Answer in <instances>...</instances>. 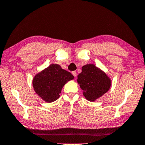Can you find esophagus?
Wrapping results in <instances>:
<instances>
[{
    "label": "esophagus",
    "mask_w": 145,
    "mask_h": 145,
    "mask_svg": "<svg viewBox=\"0 0 145 145\" xmlns=\"http://www.w3.org/2000/svg\"><path fill=\"white\" fill-rule=\"evenodd\" d=\"M72 74H73V76H74V77H76V71H72Z\"/></svg>",
    "instance_id": "esophagus-1"
}]
</instances>
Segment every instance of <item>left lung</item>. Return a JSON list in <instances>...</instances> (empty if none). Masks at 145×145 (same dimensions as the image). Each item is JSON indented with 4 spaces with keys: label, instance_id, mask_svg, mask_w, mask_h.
Wrapping results in <instances>:
<instances>
[{
    "label": "left lung",
    "instance_id": "obj_1",
    "mask_svg": "<svg viewBox=\"0 0 145 145\" xmlns=\"http://www.w3.org/2000/svg\"><path fill=\"white\" fill-rule=\"evenodd\" d=\"M77 82L83 90L86 99L91 102L103 95L111 86L110 78L93 64H88L82 67Z\"/></svg>",
    "mask_w": 145,
    "mask_h": 145
}]
</instances>
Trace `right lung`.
I'll list each match as a JSON object with an SVG mask.
<instances>
[{"label":"right lung","mask_w":145,"mask_h":145,"mask_svg":"<svg viewBox=\"0 0 145 145\" xmlns=\"http://www.w3.org/2000/svg\"><path fill=\"white\" fill-rule=\"evenodd\" d=\"M74 76L57 64H52L35 75L33 86L37 94L44 101L52 103L60 97L61 89Z\"/></svg>","instance_id":"1"}]
</instances>
